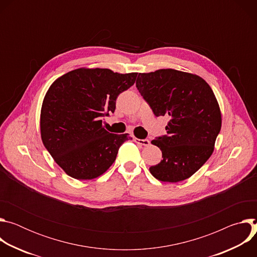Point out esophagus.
<instances>
[{"instance_id":"obj_1","label":"esophagus","mask_w":257,"mask_h":257,"mask_svg":"<svg viewBox=\"0 0 257 257\" xmlns=\"http://www.w3.org/2000/svg\"><path fill=\"white\" fill-rule=\"evenodd\" d=\"M134 141L140 145H143V146H149L151 144V141L149 139H139V138H135Z\"/></svg>"}]
</instances>
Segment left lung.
Wrapping results in <instances>:
<instances>
[{
    "label": "left lung",
    "instance_id": "1",
    "mask_svg": "<svg viewBox=\"0 0 257 257\" xmlns=\"http://www.w3.org/2000/svg\"><path fill=\"white\" fill-rule=\"evenodd\" d=\"M136 87L157 117H169L167 135L152 141L163 160L152 175L176 183L191 177L211 156L221 131L222 115L215 95L201 77L174 69L139 73Z\"/></svg>",
    "mask_w": 257,
    "mask_h": 257
}]
</instances>
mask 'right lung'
Here are the masks:
<instances>
[{
	"label": "right lung",
	"mask_w": 257,
	"mask_h": 257,
	"mask_svg": "<svg viewBox=\"0 0 257 257\" xmlns=\"http://www.w3.org/2000/svg\"><path fill=\"white\" fill-rule=\"evenodd\" d=\"M137 73L79 68L50 86L41 111V135L54 161L70 177L91 180L113 165L129 134H113L102 118L114 113L118 95L131 87Z\"/></svg>",
	"instance_id": "add662e5"
}]
</instances>
